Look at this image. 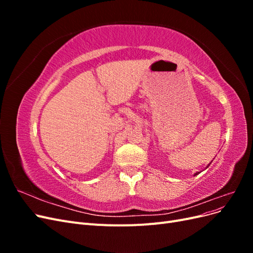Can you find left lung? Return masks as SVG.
I'll return each mask as SVG.
<instances>
[{
  "mask_svg": "<svg viewBox=\"0 0 253 253\" xmlns=\"http://www.w3.org/2000/svg\"><path fill=\"white\" fill-rule=\"evenodd\" d=\"M211 163H212V162H211ZM209 166H210V164L208 165V167H209ZM208 167H207V168H208ZM200 173H201V172H196V173L194 174V176H195V175H197V174H200Z\"/></svg>",
  "mask_w": 253,
  "mask_h": 253,
  "instance_id": "1",
  "label": "left lung"
}]
</instances>
